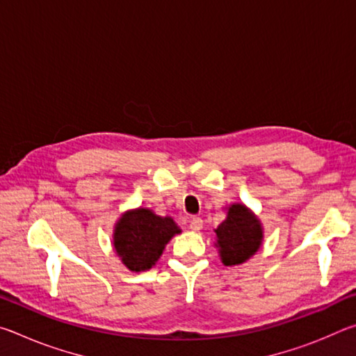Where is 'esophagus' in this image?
Returning <instances> with one entry per match:
<instances>
[{
	"mask_svg": "<svg viewBox=\"0 0 356 356\" xmlns=\"http://www.w3.org/2000/svg\"><path fill=\"white\" fill-rule=\"evenodd\" d=\"M188 227L195 232L200 231V229L202 227V220L200 218V216H191L190 221H188Z\"/></svg>",
	"mask_w": 356,
	"mask_h": 356,
	"instance_id": "obj_1",
	"label": "esophagus"
}]
</instances>
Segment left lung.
<instances>
[{"label": "left lung", "mask_w": 356, "mask_h": 356, "mask_svg": "<svg viewBox=\"0 0 356 356\" xmlns=\"http://www.w3.org/2000/svg\"><path fill=\"white\" fill-rule=\"evenodd\" d=\"M213 231L221 262L229 267L250 261L264 242L261 220L242 202L229 204L225 221Z\"/></svg>", "instance_id": "obj_1"}]
</instances>
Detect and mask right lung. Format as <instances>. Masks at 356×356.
Returning a JSON list of instances; mask_svg holds the SVG:
<instances>
[{
    "mask_svg": "<svg viewBox=\"0 0 356 356\" xmlns=\"http://www.w3.org/2000/svg\"><path fill=\"white\" fill-rule=\"evenodd\" d=\"M180 232L171 216H160L147 207L130 209L114 222V252L130 272H147L163 254L170 240Z\"/></svg>",
    "mask_w": 356,
    "mask_h": 356,
    "instance_id": "obj_1",
    "label": "right lung"
}]
</instances>
